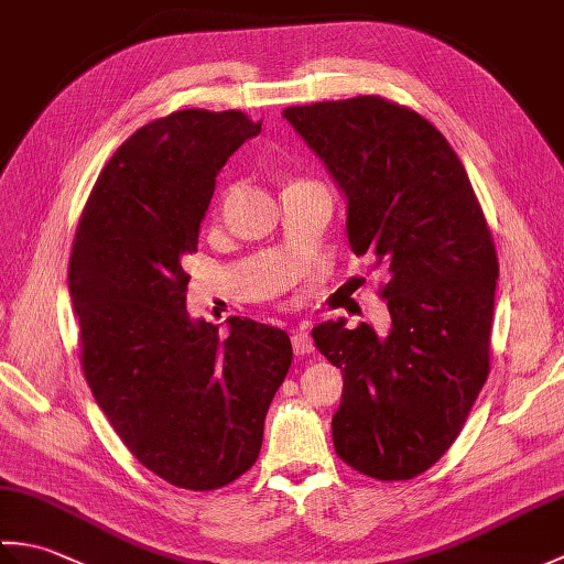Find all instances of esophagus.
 <instances>
[{
    "mask_svg": "<svg viewBox=\"0 0 564 564\" xmlns=\"http://www.w3.org/2000/svg\"><path fill=\"white\" fill-rule=\"evenodd\" d=\"M291 341H293V351H295V356H307L310 351L315 349V346H313V339H310V334H307V329H305V327L295 329V332H293V337H291Z\"/></svg>",
    "mask_w": 564,
    "mask_h": 564,
    "instance_id": "esophagus-1",
    "label": "esophagus"
}]
</instances>
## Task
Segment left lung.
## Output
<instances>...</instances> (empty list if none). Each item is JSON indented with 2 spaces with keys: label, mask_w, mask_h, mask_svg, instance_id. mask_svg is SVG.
Returning <instances> with one entry per match:
<instances>
[{
  "label": "left lung",
  "mask_w": 564,
  "mask_h": 564,
  "mask_svg": "<svg viewBox=\"0 0 564 564\" xmlns=\"http://www.w3.org/2000/svg\"><path fill=\"white\" fill-rule=\"evenodd\" d=\"M283 116L346 194L354 254L390 273L386 339L366 322L313 329L344 370L334 448L373 480H412L453 446L489 376L492 232L458 154L416 111L368 94Z\"/></svg>",
  "instance_id": "left-lung-1"
}]
</instances>
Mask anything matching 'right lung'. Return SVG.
I'll return each instance as SVG.
<instances>
[{
	"instance_id": "1",
	"label": "right lung",
	"mask_w": 564,
	"mask_h": 564,
	"mask_svg": "<svg viewBox=\"0 0 564 564\" xmlns=\"http://www.w3.org/2000/svg\"><path fill=\"white\" fill-rule=\"evenodd\" d=\"M261 133L242 111L184 109L135 130L106 162L69 254L79 361L126 448L164 482L210 492L257 463L289 373L279 327L230 317L220 339L191 322L184 269L215 176Z\"/></svg>"
}]
</instances>
